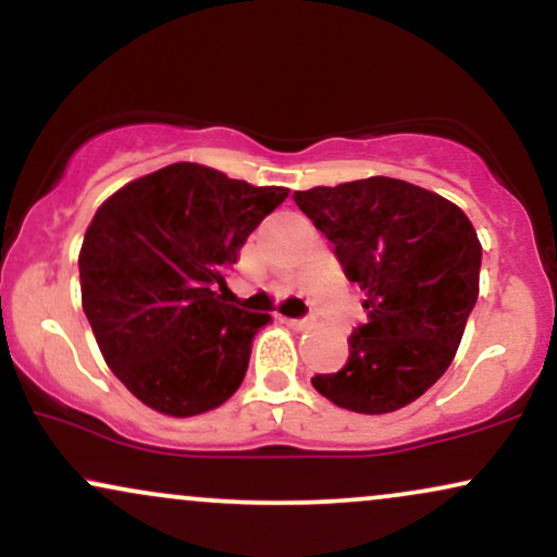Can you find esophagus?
Here are the masks:
<instances>
[{"instance_id": "1", "label": "esophagus", "mask_w": 557, "mask_h": 557, "mask_svg": "<svg viewBox=\"0 0 557 557\" xmlns=\"http://www.w3.org/2000/svg\"><path fill=\"white\" fill-rule=\"evenodd\" d=\"M285 322L290 324V327H296V330H304V327H309V324H311V319H309V317H285Z\"/></svg>"}]
</instances>
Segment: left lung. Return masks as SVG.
I'll return each instance as SVG.
<instances>
[{
    "instance_id": "obj_1",
    "label": "left lung",
    "mask_w": 557,
    "mask_h": 557,
    "mask_svg": "<svg viewBox=\"0 0 557 557\" xmlns=\"http://www.w3.org/2000/svg\"><path fill=\"white\" fill-rule=\"evenodd\" d=\"M293 198L367 293L348 361L311 385L348 411H398L456 356L479 296L476 230L456 203L395 177L317 185Z\"/></svg>"
}]
</instances>
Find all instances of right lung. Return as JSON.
I'll return each instance as SVG.
<instances>
[{
	"mask_svg": "<svg viewBox=\"0 0 557 557\" xmlns=\"http://www.w3.org/2000/svg\"><path fill=\"white\" fill-rule=\"evenodd\" d=\"M285 198L280 185L177 162L101 203L78 257L83 311L107 367L140 403L196 417L240 387L253 335L272 317L225 304V274Z\"/></svg>",
	"mask_w": 557,
	"mask_h": 557,
	"instance_id": "add662e5",
	"label": "right lung"
}]
</instances>
